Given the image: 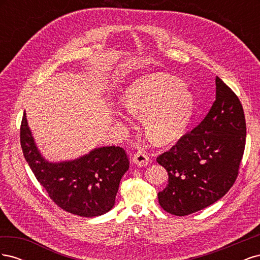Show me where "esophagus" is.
<instances>
[{"label": "esophagus", "instance_id": "esophagus-1", "mask_svg": "<svg viewBox=\"0 0 260 260\" xmlns=\"http://www.w3.org/2000/svg\"><path fill=\"white\" fill-rule=\"evenodd\" d=\"M133 162L137 164L140 167H144L149 162V156L143 149H139L135 156H133Z\"/></svg>", "mask_w": 260, "mask_h": 260}]
</instances>
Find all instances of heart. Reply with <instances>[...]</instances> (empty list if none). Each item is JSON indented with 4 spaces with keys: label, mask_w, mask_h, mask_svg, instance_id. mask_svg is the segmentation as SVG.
I'll return each instance as SVG.
<instances>
[{
    "label": "heart",
    "mask_w": 260,
    "mask_h": 260,
    "mask_svg": "<svg viewBox=\"0 0 260 260\" xmlns=\"http://www.w3.org/2000/svg\"><path fill=\"white\" fill-rule=\"evenodd\" d=\"M123 107L132 116L144 117V130L152 142L165 144L184 132L192 116L193 99L178 81L151 75L127 90Z\"/></svg>",
    "instance_id": "1"
}]
</instances>
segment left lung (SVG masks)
I'll list each match as a JSON object with an SVG mask.
<instances>
[{"label": "left lung", "mask_w": 260, "mask_h": 260, "mask_svg": "<svg viewBox=\"0 0 260 260\" xmlns=\"http://www.w3.org/2000/svg\"><path fill=\"white\" fill-rule=\"evenodd\" d=\"M245 142L241 102L217 77L216 101L206 117L157 157L168 172V184L158 193L161 208L186 216L221 199L238 178Z\"/></svg>", "instance_id": "obj_1"}]
</instances>
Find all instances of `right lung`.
<instances>
[{
  "mask_svg": "<svg viewBox=\"0 0 260 260\" xmlns=\"http://www.w3.org/2000/svg\"><path fill=\"white\" fill-rule=\"evenodd\" d=\"M20 145L35 177L58 207L81 217L101 216L113 208L120 180L129 169L122 147H100L72 161L49 162L35 144L26 113L20 124Z\"/></svg>",
  "mask_w": 260,
  "mask_h": 260,
  "instance_id": "obj_1",
  "label": "right lung"
}]
</instances>
